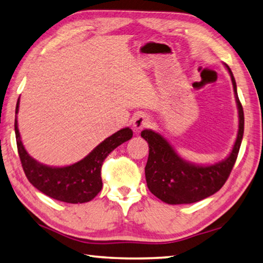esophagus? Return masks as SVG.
<instances>
[{"label":"esophagus","mask_w":263,"mask_h":263,"mask_svg":"<svg viewBox=\"0 0 263 263\" xmlns=\"http://www.w3.org/2000/svg\"><path fill=\"white\" fill-rule=\"evenodd\" d=\"M150 120L149 117L145 114H136L135 118L133 119V127H134L136 130H141V129H143L144 127H146L149 124Z\"/></svg>","instance_id":"34e87169"}]
</instances>
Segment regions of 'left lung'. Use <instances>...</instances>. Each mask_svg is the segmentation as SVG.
I'll return each mask as SVG.
<instances>
[{
  "label": "left lung",
  "instance_id": "8db88e82",
  "mask_svg": "<svg viewBox=\"0 0 263 263\" xmlns=\"http://www.w3.org/2000/svg\"><path fill=\"white\" fill-rule=\"evenodd\" d=\"M231 76L238 106L239 129L236 143L228 158L214 165H195L179 157L168 142L158 133L145 129L141 136L149 144V157L145 165V179L149 191L168 204H188L215 194L223 187L236 163L243 135V109L238 98L237 84Z\"/></svg>",
  "mask_w": 263,
  "mask_h": 263
}]
</instances>
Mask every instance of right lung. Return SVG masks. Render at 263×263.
I'll return each instance as SVG.
<instances>
[{
    "label": "right lung",
    "mask_w": 263,
    "mask_h": 263,
    "mask_svg": "<svg viewBox=\"0 0 263 263\" xmlns=\"http://www.w3.org/2000/svg\"><path fill=\"white\" fill-rule=\"evenodd\" d=\"M18 108L20 98L16 105L15 133L18 155L26 178L45 195L66 203H84L93 199L103 187L100 171L105 158L133 137L132 129L123 128L104 140L80 162L63 167L47 166L32 158L23 145L17 124Z\"/></svg>",
    "instance_id": "1"
}]
</instances>
